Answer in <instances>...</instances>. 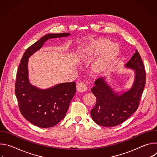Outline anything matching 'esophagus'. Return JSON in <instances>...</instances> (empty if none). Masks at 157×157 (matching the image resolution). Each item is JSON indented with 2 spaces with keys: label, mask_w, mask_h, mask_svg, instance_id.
Masks as SVG:
<instances>
[{
  "label": "esophagus",
  "mask_w": 157,
  "mask_h": 157,
  "mask_svg": "<svg viewBox=\"0 0 157 157\" xmlns=\"http://www.w3.org/2000/svg\"><path fill=\"white\" fill-rule=\"evenodd\" d=\"M76 89H77L78 91L82 93V92H85V91H87V87H86V84L84 83L81 82H79L77 84Z\"/></svg>",
  "instance_id": "1"
}]
</instances>
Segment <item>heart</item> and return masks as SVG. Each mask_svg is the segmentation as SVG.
I'll return each mask as SVG.
<instances>
[{"label":"heart","instance_id":"1","mask_svg":"<svg viewBox=\"0 0 157 157\" xmlns=\"http://www.w3.org/2000/svg\"><path fill=\"white\" fill-rule=\"evenodd\" d=\"M120 52L121 48L117 44L110 43L106 38H100L81 48L79 58L89 59L101 53L100 58L95 65V70L103 71L109 69L116 61Z\"/></svg>","mask_w":157,"mask_h":157}]
</instances>
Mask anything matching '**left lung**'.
Here are the masks:
<instances>
[{
	"instance_id": "left-lung-1",
	"label": "left lung",
	"mask_w": 157,
	"mask_h": 157,
	"mask_svg": "<svg viewBox=\"0 0 157 157\" xmlns=\"http://www.w3.org/2000/svg\"><path fill=\"white\" fill-rule=\"evenodd\" d=\"M135 70V79L132 87L119 95L104 81L96 80L91 91L96 98V103L91 110L93 120L103 127H114L125 121L138 109L145 84V70L141 56L136 50L125 65Z\"/></svg>"
}]
</instances>
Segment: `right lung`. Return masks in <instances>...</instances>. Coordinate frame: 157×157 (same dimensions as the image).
I'll use <instances>...</instances> for the list:
<instances>
[{
  "label": "right lung",
  "mask_w": 157,
  "mask_h": 157,
  "mask_svg": "<svg viewBox=\"0 0 157 157\" xmlns=\"http://www.w3.org/2000/svg\"><path fill=\"white\" fill-rule=\"evenodd\" d=\"M69 35L70 33H61L43 36L27 49L18 66L15 87L18 107L22 116L37 127H52L64 119L76 93V83H61L47 89L32 86L28 77L29 58L48 40Z\"/></svg>",
  "instance_id": "obj_1"
}]
</instances>
